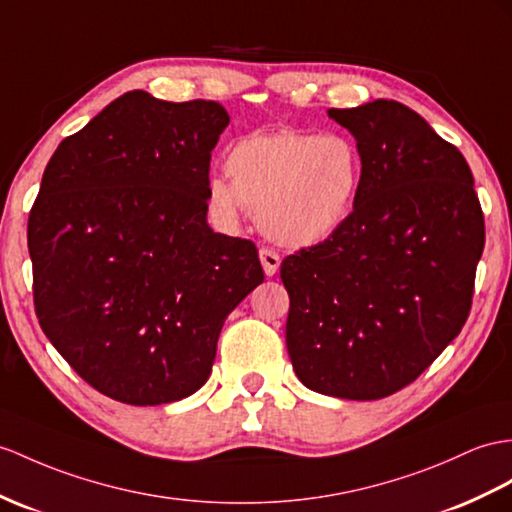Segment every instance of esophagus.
Masks as SVG:
<instances>
[{
    "label": "esophagus",
    "mask_w": 512,
    "mask_h": 512,
    "mask_svg": "<svg viewBox=\"0 0 512 512\" xmlns=\"http://www.w3.org/2000/svg\"><path fill=\"white\" fill-rule=\"evenodd\" d=\"M258 256H260V263H263V269H265L267 276H276L278 269H280L278 252H273V249H269V247H263L258 252Z\"/></svg>",
    "instance_id": "esophagus-1"
}]
</instances>
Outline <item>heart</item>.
Returning <instances> with one entry per match:
<instances>
[{"label":"heart","instance_id":"1","mask_svg":"<svg viewBox=\"0 0 512 512\" xmlns=\"http://www.w3.org/2000/svg\"><path fill=\"white\" fill-rule=\"evenodd\" d=\"M226 173L210 176L208 204L236 223L247 210L273 241L313 247L341 230L363 180V156L345 134L254 132L232 143Z\"/></svg>","mask_w":512,"mask_h":512}]
</instances>
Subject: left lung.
Here are the masks:
<instances>
[{"mask_svg":"<svg viewBox=\"0 0 512 512\" xmlns=\"http://www.w3.org/2000/svg\"><path fill=\"white\" fill-rule=\"evenodd\" d=\"M363 156L352 215L286 256V350L310 391L380 400L417 380L463 330L484 249L465 156L393 99L330 108Z\"/></svg>","mask_w":512,"mask_h":512,"instance_id":"1","label":"left lung"}]
</instances>
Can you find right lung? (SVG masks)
I'll list each match as a JSON object with an SVG mask.
<instances>
[{"label":"right lung","instance_id":"right-lung-1","mask_svg":"<svg viewBox=\"0 0 512 512\" xmlns=\"http://www.w3.org/2000/svg\"><path fill=\"white\" fill-rule=\"evenodd\" d=\"M228 123L217 102L130 91L47 162L28 219L36 317L112 400L193 395L223 321L265 280L256 245L206 221L210 152Z\"/></svg>","mask_w":512,"mask_h":512}]
</instances>
